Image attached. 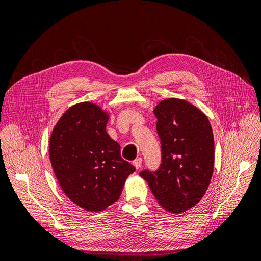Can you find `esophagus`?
Wrapping results in <instances>:
<instances>
[{
  "label": "esophagus",
  "instance_id": "1",
  "mask_svg": "<svg viewBox=\"0 0 261 261\" xmlns=\"http://www.w3.org/2000/svg\"><path fill=\"white\" fill-rule=\"evenodd\" d=\"M141 163H143V159H141V158H137L136 160H134V161H133L134 167H135L137 170H138V169H140V167H141Z\"/></svg>",
  "mask_w": 261,
  "mask_h": 261
}]
</instances>
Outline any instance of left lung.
<instances>
[{"label": "left lung", "instance_id": "1", "mask_svg": "<svg viewBox=\"0 0 261 261\" xmlns=\"http://www.w3.org/2000/svg\"><path fill=\"white\" fill-rule=\"evenodd\" d=\"M161 141L159 170L140 172L160 206L172 213L195 207L206 194L215 164V140L201 110L186 100L170 98L156 105Z\"/></svg>", "mask_w": 261, "mask_h": 261}]
</instances>
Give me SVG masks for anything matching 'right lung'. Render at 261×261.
<instances>
[{"instance_id": "add662e5", "label": "right lung", "mask_w": 261, "mask_h": 261, "mask_svg": "<svg viewBox=\"0 0 261 261\" xmlns=\"http://www.w3.org/2000/svg\"><path fill=\"white\" fill-rule=\"evenodd\" d=\"M108 121L109 113L98 105L81 102L61 116L50 138V160L61 188L76 206L91 212L117 201L135 172L107 133Z\"/></svg>"}]
</instances>
